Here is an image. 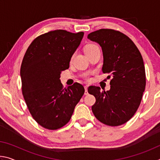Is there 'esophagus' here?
<instances>
[{
  "label": "esophagus",
  "mask_w": 160,
  "mask_h": 160,
  "mask_svg": "<svg viewBox=\"0 0 160 160\" xmlns=\"http://www.w3.org/2000/svg\"><path fill=\"white\" fill-rule=\"evenodd\" d=\"M84 88H85V95H87V94H88V86L87 85H85V87H84Z\"/></svg>",
  "instance_id": "obj_1"
}]
</instances>
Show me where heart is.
Returning a JSON list of instances; mask_svg holds the SVG:
<instances>
[{
  "label": "heart",
  "mask_w": 160,
  "mask_h": 160,
  "mask_svg": "<svg viewBox=\"0 0 160 160\" xmlns=\"http://www.w3.org/2000/svg\"><path fill=\"white\" fill-rule=\"evenodd\" d=\"M97 46H96L95 44H88V45L85 46V51H90L92 49H93L94 48H97Z\"/></svg>",
  "instance_id": "heart-1"
}]
</instances>
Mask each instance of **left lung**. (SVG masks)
Returning a JSON list of instances; mask_svg holds the SVG:
<instances>
[{
    "mask_svg": "<svg viewBox=\"0 0 160 160\" xmlns=\"http://www.w3.org/2000/svg\"><path fill=\"white\" fill-rule=\"evenodd\" d=\"M88 38L102 47V72L109 74L111 85L108 91L89 87L88 92L96 99L92 110L97 120L105 125H122L134 116L145 89L142 55L128 36L114 29H99L89 34Z\"/></svg>",
    "mask_w": 160,
    "mask_h": 160,
    "instance_id": "left-lung-1",
    "label": "left lung"
}]
</instances>
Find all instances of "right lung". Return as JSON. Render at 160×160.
Listing matches in <instances>:
<instances>
[{"mask_svg": "<svg viewBox=\"0 0 160 160\" xmlns=\"http://www.w3.org/2000/svg\"><path fill=\"white\" fill-rule=\"evenodd\" d=\"M83 35V32L49 31L35 38L24 56L20 68L22 95L32 116L43 128L57 130L68 123L85 92L80 83L63 88L60 80Z\"/></svg>", "mask_w": 160, "mask_h": 160, "instance_id": "1", "label": "right lung"}]
</instances>
